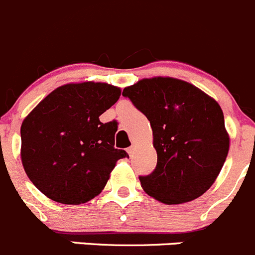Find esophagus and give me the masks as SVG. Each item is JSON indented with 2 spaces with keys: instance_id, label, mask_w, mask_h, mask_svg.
<instances>
[{
  "instance_id": "esophagus-1",
  "label": "esophagus",
  "mask_w": 255,
  "mask_h": 255,
  "mask_svg": "<svg viewBox=\"0 0 255 255\" xmlns=\"http://www.w3.org/2000/svg\"><path fill=\"white\" fill-rule=\"evenodd\" d=\"M127 152H128V154H132L133 152H134V146L128 147V148H127Z\"/></svg>"
}]
</instances>
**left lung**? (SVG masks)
I'll return each mask as SVG.
<instances>
[{
    "label": "left lung",
    "mask_w": 255,
    "mask_h": 255,
    "mask_svg": "<svg viewBox=\"0 0 255 255\" xmlns=\"http://www.w3.org/2000/svg\"><path fill=\"white\" fill-rule=\"evenodd\" d=\"M147 117L153 132L157 165L139 176L149 196L181 204L208 191L229 152L224 114L215 99L175 78H151L123 89Z\"/></svg>",
    "instance_id": "1"
}]
</instances>
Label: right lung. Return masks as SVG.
<instances>
[{"instance_id": "right-lung-1", "label": "right lung", "mask_w": 255, "mask_h": 255, "mask_svg": "<svg viewBox=\"0 0 255 255\" xmlns=\"http://www.w3.org/2000/svg\"><path fill=\"white\" fill-rule=\"evenodd\" d=\"M120 95L107 83L65 84L23 120L21 161L45 196L66 205L87 203L101 194L117 161L128 157L114 148L117 123L99 121Z\"/></svg>"}]
</instances>
